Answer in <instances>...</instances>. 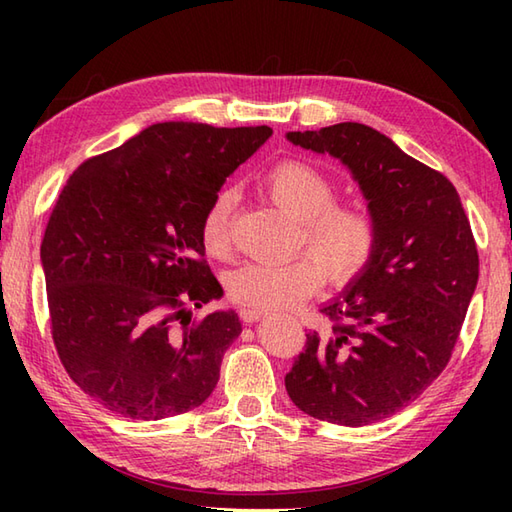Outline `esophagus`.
Masks as SVG:
<instances>
[{
  "label": "esophagus",
  "mask_w": 512,
  "mask_h": 512,
  "mask_svg": "<svg viewBox=\"0 0 512 512\" xmlns=\"http://www.w3.org/2000/svg\"><path fill=\"white\" fill-rule=\"evenodd\" d=\"M268 312H264V310H255V308H244L242 312H239V317H242V321L244 323H255V321H262L264 317H266Z\"/></svg>",
  "instance_id": "34e87169"
}]
</instances>
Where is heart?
Returning <instances> with one entry per match:
<instances>
[{"instance_id": "1", "label": "heart", "mask_w": 512, "mask_h": 512, "mask_svg": "<svg viewBox=\"0 0 512 512\" xmlns=\"http://www.w3.org/2000/svg\"><path fill=\"white\" fill-rule=\"evenodd\" d=\"M262 189L279 209L301 222L299 244L314 255L286 264H244L226 277V295L242 308L284 310L314 295L325 281L345 286L372 262L378 244L374 215L363 206L334 204L336 189L321 171L301 160H284L266 171ZM235 193L220 191L200 220L206 253L226 259L233 248Z\"/></svg>"}]
</instances>
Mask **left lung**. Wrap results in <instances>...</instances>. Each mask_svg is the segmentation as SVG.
<instances>
[{"label": "left lung", "instance_id": "1", "mask_svg": "<svg viewBox=\"0 0 512 512\" xmlns=\"http://www.w3.org/2000/svg\"><path fill=\"white\" fill-rule=\"evenodd\" d=\"M292 145L350 169L374 215L372 262L321 312L286 374L290 400L308 416L363 427L416 400L462 330L480 259L460 195L440 171L361 123L288 132Z\"/></svg>", "mask_w": 512, "mask_h": 512}]
</instances>
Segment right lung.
Instances as JSON below:
<instances>
[{
  "instance_id": "add662e5",
  "label": "right lung",
  "mask_w": 512,
  "mask_h": 512,
  "mask_svg": "<svg viewBox=\"0 0 512 512\" xmlns=\"http://www.w3.org/2000/svg\"><path fill=\"white\" fill-rule=\"evenodd\" d=\"M270 134L156 123L65 182L41 242L50 328L65 372L105 409L162 420L211 396L242 323L235 310L191 319L224 295L200 220Z\"/></svg>"
}]
</instances>
